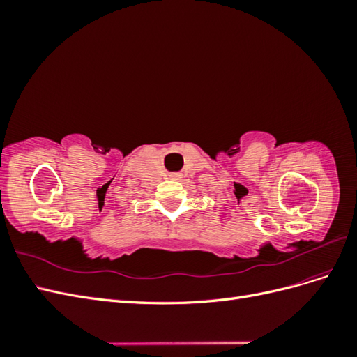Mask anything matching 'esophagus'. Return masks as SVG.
Instances as JSON below:
<instances>
[{
    "label": "esophagus",
    "mask_w": 357,
    "mask_h": 357,
    "mask_svg": "<svg viewBox=\"0 0 357 357\" xmlns=\"http://www.w3.org/2000/svg\"><path fill=\"white\" fill-rule=\"evenodd\" d=\"M171 178H178V174H172Z\"/></svg>",
    "instance_id": "esophagus-1"
}]
</instances>
